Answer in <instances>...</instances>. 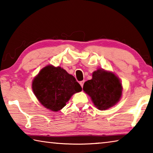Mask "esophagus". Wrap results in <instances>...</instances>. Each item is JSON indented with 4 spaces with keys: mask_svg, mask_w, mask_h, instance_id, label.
<instances>
[{
    "mask_svg": "<svg viewBox=\"0 0 153 153\" xmlns=\"http://www.w3.org/2000/svg\"><path fill=\"white\" fill-rule=\"evenodd\" d=\"M84 82H85L84 80H83V81L79 82V84L81 85V86H82V87H83V86H84Z\"/></svg>",
    "mask_w": 153,
    "mask_h": 153,
    "instance_id": "1",
    "label": "esophagus"
}]
</instances>
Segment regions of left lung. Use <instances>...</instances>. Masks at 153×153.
I'll use <instances>...</instances> for the list:
<instances>
[{"instance_id": "1", "label": "left lung", "mask_w": 153, "mask_h": 153, "mask_svg": "<svg viewBox=\"0 0 153 153\" xmlns=\"http://www.w3.org/2000/svg\"><path fill=\"white\" fill-rule=\"evenodd\" d=\"M122 86L112 72L99 69L93 72L92 79L84 83L83 90L88 94L99 110H106L118 102L122 94Z\"/></svg>"}]
</instances>
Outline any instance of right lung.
Here are the masks:
<instances>
[{
	"label": "right lung",
	"mask_w": 153,
	"mask_h": 153,
	"mask_svg": "<svg viewBox=\"0 0 153 153\" xmlns=\"http://www.w3.org/2000/svg\"><path fill=\"white\" fill-rule=\"evenodd\" d=\"M32 90L44 107L56 112L66 105L72 95L81 91L82 87L61 67L47 65L34 77Z\"/></svg>",
	"instance_id": "add662e5"
}]
</instances>
